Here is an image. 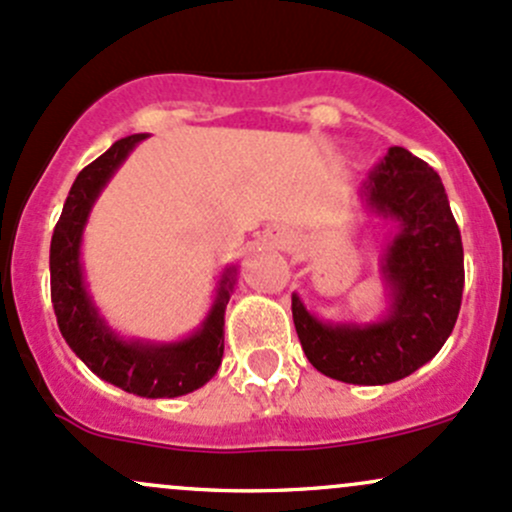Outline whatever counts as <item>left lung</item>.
<instances>
[{"instance_id":"left-lung-1","label":"left lung","mask_w":512,"mask_h":512,"mask_svg":"<svg viewBox=\"0 0 512 512\" xmlns=\"http://www.w3.org/2000/svg\"><path fill=\"white\" fill-rule=\"evenodd\" d=\"M366 212L395 222L381 256L388 310L376 322H324L293 293V322L317 371L386 386L432 361L452 334L464 290V246L442 180L393 146L361 188Z\"/></svg>"}]
</instances>
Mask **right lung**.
<instances>
[{
  "instance_id": "add662e5",
  "label": "right lung",
  "mask_w": 512,
  "mask_h": 512,
  "mask_svg": "<svg viewBox=\"0 0 512 512\" xmlns=\"http://www.w3.org/2000/svg\"><path fill=\"white\" fill-rule=\"evenodd\" d=\"M144 139L148 134L114 141L75 178L51 239V300L63 339L102 381L141 398H178L205 386L222 364L224 310L234 293L236 266L224 268L210 312L195 332L178 342H151L122 337L109 327L87 290L80 261L82 234L97 197Z\"/></svg>"
}]
</instances>
